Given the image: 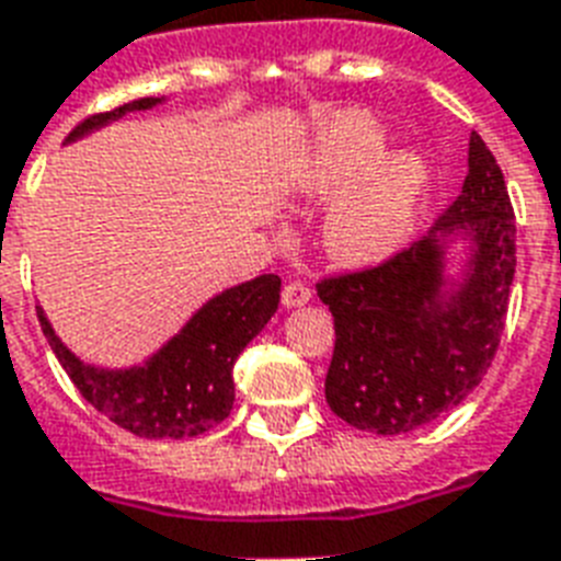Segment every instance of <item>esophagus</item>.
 Returning a JSON list of instances; mask_svg holds the SVG:
<instances>
[{"instance_id": "esophagus-1", "label": "esophagus", "mask_w": 561, "mask_h": 561, "mask_svg": "<svg viewBox=\"0 0 561 561\" xmlns=\"http://www.w3.org/2000/svg\"><path fill=\"white\" fill-rule=\"evenodd\" d=\"M282 302H285V308H299V305L311 302V288L305 282H288L282 290Z\"/></svg>"}]
</instances>
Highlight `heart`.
Segmentation results:
<instances>
[{"label":"heart","mask_w":561,"mask_h":561,"mask_svg":"<svg viewBox=\"0 0 561 561\" xmlns=\"http://www.w3.org/2000/svg\"><path fill=\"white\" fill-rule=\"evenodd\" d=\"M386 135L371 117L343 115L328 123L311 161L302 170V190L313 198L358 186L331 209L325 248L343 265L380 262L407 239L421 204L430 170L414 152L383 157Z\"/></svg>","instance_id":"1"}]
</instances>
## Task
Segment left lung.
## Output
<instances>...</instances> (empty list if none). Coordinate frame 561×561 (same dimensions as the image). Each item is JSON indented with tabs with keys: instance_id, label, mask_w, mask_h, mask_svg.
Here are the masks:
<instances>
[{
	"instance_id": "left-lung-1",
	"label": "left lung",
	"mask_w": 561,
	"mask_h": 561,
	"mask_svg": "<svg viewBox=\"0 0 561 561\" xmlns=\"http://www.w3.org/2000/svg\"><path fill=\"white\" fill-rule=\"evenodd\" d=\"M463 234L461 283L443 276L445 248ZM516 273V216L502 167L470 135L461 195L423 239L366 271L317 285L334 317L325 400L363 432L403 435L449 412L481 383L502 343Z\"/></svg>"
}]
</instances>
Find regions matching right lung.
Listing matches in <instances>:
<instances>
[{
  "instance_id": "obj_1",
  "label": "right lung",
  "mask_w": 561,
  "mask_h": 561,
  "mask_svg": "<svg viewBox=\"0 0 561 561\" xmlns=\"http://www.w3.org/2000/svg\"><path fill=\"white\" fill-rule=\"evenodd\" d=\"M163 98H140L77 123L66 144L117 121L126 112H144ZM282 279L262 273L221 290L202 305L161 352L131 368H98L68 352L51 322L36 308L43 334L66 368L77 391L100 414L138 438H195L213 430L233 409V366L244 345L267 325L279 308Z\"/></svg>"
}]
</instances>
